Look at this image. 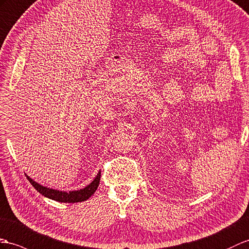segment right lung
Masks as SVG:
<instances>
[{"label":"right lung","mask_w":249,"mask_h":249,"mask_svg":"<svg viewBox=\"0 0 249 249\" xmlns=\"http://www.w3.org/2000/svg\"><path fill=\"white\" fill-rule=\"evenodd\" d=\"M25 175L27 179L30 181V184H32L35 189L39 193H41L42 196L61 203H78V202L87 201L88 198H89L94 195L95 191L97 190V188L99 186V181H100V171H99L92 183L89 184L87 187L82 188L80 190L66 192V191H60L57 189H53V188H48L43 185H40L37 183V181H35L33 178H30L27 174Z\"/></svg>","instance_id":"obj_1"}]
</instances>
